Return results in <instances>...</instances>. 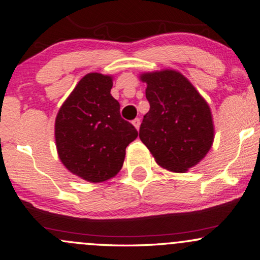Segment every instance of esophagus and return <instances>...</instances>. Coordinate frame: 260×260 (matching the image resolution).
<instances>
[{
	"mask_svg": "<svg viewBox=\"0 0 260 260\" xmlns=\"http://www.w3.org/2000/svg\"><path fill=\"white\" fill-rule=\"evenodd\" d=\"M133 124H134V126L138 130V129H140V125H141V119L140 118H135L133 120Z\"/></svg>",
	"mask_w": 260,
	"mask_h": 260,
	"instance_id": "esophagus-1",
	"label": "esophagus"
}]
</instances>
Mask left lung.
<instances>
[{
  "instance_id": "left-lung-1",
  "label": "left lung",
  "mask_w": 260,
  "mask_h": 260,
  "mask_svg": "<svg viewBox=\"0 0 260 260\" xmlns=\"http://www.w3.org/2000/svg\"><path fill=\"white\" fill-rule=\"evenodd\" d=\"M150 110L143 117L140 138L163 168L184 173L201 161L214 138L209 106L176 71L144 73Z\"/></svg>"
}]
</instances>
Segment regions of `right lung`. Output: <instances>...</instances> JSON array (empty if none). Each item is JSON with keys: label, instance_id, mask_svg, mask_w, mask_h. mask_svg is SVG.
Returning <instances> with one entry per match:
<instances>
[{"label": "right lung", "instance_id": "1", "mask_svg": "<svg viewBox=\"0 0 260 260\" xmlns=\"http://www.w3.org/2000/svg\"><path fill=\"white\" fill-rule=\"evenodd\" d=\"M112 78L88 73L66 99L55 119V143L63 166L81 179L102 182L122 168L125 149L138 136L120 117Z\"/></svg>", "mask_w": 260, "mask_h": 260}]
</instances>
